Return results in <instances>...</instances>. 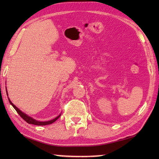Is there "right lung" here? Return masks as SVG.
Returning <instances> with one entry per match:
<instances>
[{
    "mask_svg": "<svg viewBox=\"0 0 159 159\" xmlns=\"http://www.w3.org/2000/svg\"><path fill=\"white\" fill-rule=\"evenodd\" d=\"M6 93H7V95L8 96V95H7V90H6ZM8 100H9L10 104H11V105L13 107H14L15 109L16 110V111H17V112L19 114V115H20V116L23 119L25 120L26 123H28L29 124H34V125H46L52 124V123L56 121V120H57L58 118L60 117V116H61V114H60V115L58 116L55 118H54V119H52V120H48V121H39V120L34 119V118H33L31 117V116H28L27 114H26L25 113L22 112L20 109H19L17 107H16L11 101H10V99H9V98H8Z\"/></svg>",
    "mask_w": 159,
    "mask_h": 159,
    "instance_id": "1",
    "label": "right lung"
}]
</instances>
